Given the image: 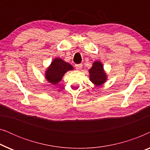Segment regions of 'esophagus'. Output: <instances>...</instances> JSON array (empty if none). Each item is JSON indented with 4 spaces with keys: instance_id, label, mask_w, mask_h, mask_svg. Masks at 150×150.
<instances>
[{
    "instance_id": "34e87169",
    "label": "esophagus",
    "mask_w": 150,
    "mask_h": 150,
    "mask_svg": "<svg viewBox=\"0 0 150 150\" xmlns=\"http://www.w3.org/2000/svg\"><path fill=\"white\" fill-rule=\"evenodd\" d=\"M75 67H76V69H77V70H81V69H82V65L81 64L76 65Z\"/></svg>"
}]
</instances>
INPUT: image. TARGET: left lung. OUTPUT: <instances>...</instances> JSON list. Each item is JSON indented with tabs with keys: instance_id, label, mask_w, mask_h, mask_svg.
<instances>
[{
	"instance_id": "obj_1",
	"label": "left lung",
	"mask_w": 150,
	"mask_h": 150,
	"mask_svg": "<svg viewBox=\"0 0 150 150\" xmlns=\"http://www.w3.org/2000/svg\"><path fill=\"white\" fill-rule=\"evenodd\" d=\"M89 80L96 87H99L106 83L108 79L104 66L101 61H95L92 67L89 69Z\"/></svg>"
}]
</instances>
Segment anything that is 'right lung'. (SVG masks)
I'll list each match as a JSON object with an SVG mask.
<instances>
[{"label": "right lung", "mask_w": 150, "mask_h": 150, "mask_svg": "<svg viewBox=\"0 0 150 150\" xmlns=\"http://www.w3.org/2000/svg\"><path fill=\"white\" fill-rule=\"evenodd\" d=\"M73 69L74 67L70 63L66 62L59 57H56L46 68L44 76L49 83L57 85L62 80L63 76L67 71Z\"/></svg>", "instance_id": "obj_1"}]
</instances>
